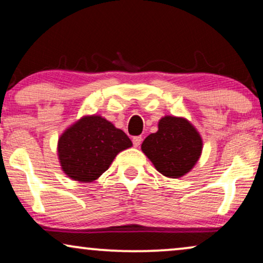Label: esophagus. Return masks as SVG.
I'll list each match as a JSON object with an SVG mask.
<instances>
[{
    "mask_svg": "<svg viewBox=\"0 0 263 263\" xmlns=\"http://www.w3.org/2000/svg\"><path fill=\"white\" fill-rule=\"evenodd\" d=\"M141 142H142L141 136H134V138H133V145H134L135 147H139L140 145H141Z\"/></svg>",
    "mask_w": 263,
    "mask_h": 263,
    "instance_id": "obj_1",
    "label": "esophagus"
}]
</instances>
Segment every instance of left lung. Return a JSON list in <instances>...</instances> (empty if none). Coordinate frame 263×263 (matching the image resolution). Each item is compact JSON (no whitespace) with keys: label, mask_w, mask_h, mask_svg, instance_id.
Returning <instances> with one entry per match:
<instances>
[{"label":"left lung","mask_w":263,"mask_h":263,"mask_svg":"<svg viewBox=\"0 0 263 263\" xmlns=\"http://www.w3.org/2000/svg\"><path fill=\"white\" fill-rule=\"evenodd\" d=\"M141 149L161 175L179 178L199 160L202 139L185 118L165 116L158 123V132L142 142Z\"/></svg>","instance_id":"left-lung-1"}]
</instances>
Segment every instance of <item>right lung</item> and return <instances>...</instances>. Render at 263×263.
<instances>
[{
  "label": "right lung",
  "instance_id": "add662e5",
  "mask_svg": "<svg viewBox=\"0 0 263 263\" xmlns=\"http://www.w3.org/2000/svg\"><path fill=\"white\" fill-rule=\"evenodd\" d=\"M127 134L102 116H85L59 139L60 164L68 177L89 183L105 172L121 151L132 147Z\"/></svg>",
  "mask_w": 263,
  "mask_h": 263
}]
</instances>
